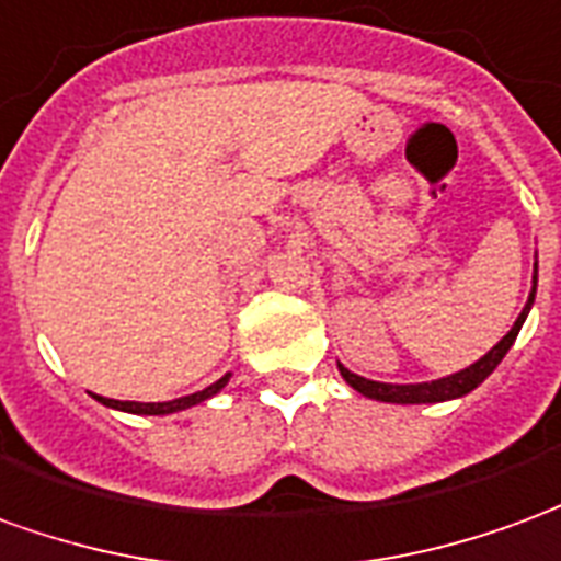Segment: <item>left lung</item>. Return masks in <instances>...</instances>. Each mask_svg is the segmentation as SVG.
Instances as JSON below:
<instances>
[{
    "label": "left lung",
    "mask_w": 561,
    "mask_h": 561,
    "mask_svg": "<svg viewBox=\"0 0 561 561\" xmlns=\"http://www.w3.org/2000/svg\"><path fill=\"white\" fill-rule=\"evenodd\" d=\"M535 289H538V262H535V284H531V293H528L526 308L516 317V323L511 325V332H507L486 356H480L478 363L468 365L462 371H456V375L438 377V380H428V383H380V380H368V377L353 375V371H347L341 363H337V371H341V377H344L356 392H363V396H368V399L375 401H392V404H435V401L462 399L471 389H478L480 383L495 371V365L502 363L504 353L514 347L516 335H519V329H523L528 311H531Z\"/></svg>",
    "instance_id": "1"
}]
</instances>
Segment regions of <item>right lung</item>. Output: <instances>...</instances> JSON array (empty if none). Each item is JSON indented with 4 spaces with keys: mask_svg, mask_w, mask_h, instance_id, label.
Returning a JSON list of instances; mask_svg holds the SVG:
<instances>
[{
    "mask_svg": "<svg viewBox=\"0 0 561 561\" xmlns=\"http://www.w3.org/2000/svg\"><path fill=\"white\" fill-rule=\"evenodd\" d=\"M229 377L232 375H224L217 383H210V387H205L202 392L181 396V399H172V401H117V399H105V396H93V399L102 401L105 408H114V411H126V414H147V416L178 414V411H186V408H193V404H198V401L217 396V392L229 383Z\"/></svg>",
    "mask_w": 561,
    "mask_h": 561,
    "instance_id": "obj_1",
    "label": "right lung"
}]
</instances>
